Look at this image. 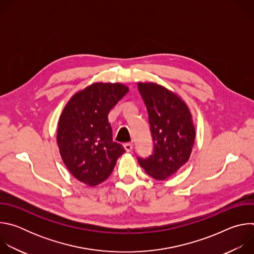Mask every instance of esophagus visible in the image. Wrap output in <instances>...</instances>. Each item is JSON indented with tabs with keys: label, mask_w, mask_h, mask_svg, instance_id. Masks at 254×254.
I'll use <instances>...</instances> for the list:
<instances>
[{
	"label": "esophagus",
	"mask_w": 254,
	"mask_h": 254,
	"mask_svg": "<svg viewBox=\"0 0 254 254\" xmlns=\"http://www.w3.org/2000/svg\"><path fill=\"white\" fill-rule=\"evenodd\" d=\"M124 147L126 149L127 152H131L132 151V148H133V143L132 142H126L124 144Z\"/></svg>",
	"instance_id": "34e87169"
}]
</instances>
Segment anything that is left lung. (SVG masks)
<instances>
[{
  "mask_svg": "<svg viewBox=\"0 0 254 254\" xmlns=\"http://www.w3.org/2000/svg\"><path fill=\"white\" fill-rule=\"evenodd\" d=\"M147 106L154 141L153 154L139 158V166L156 180L174 175L190 158L195 127L186 103L176 93L156 83L137 84Z\"/></svg>",
  "mask_w": 254,
  "mask_h": 254,
  "instance_id": "8db88e82",
  "label": "left lung"
}]
</instances>
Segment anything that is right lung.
<instances>
[{"label":"right lung","mask_w":254,"mask_h":254,"mask_svg":"<svg viewBox=\"0 0 254 254\" xmlns=\"http://www.w3.org/2000/svg\"><path fill=\"white\" fill-rule=\"evenodd\" d=\"M127 91L121 83H93L72 96L60 116L57 143L61 158L72 176L90 187L110 177L126 152L113 140L107 116Z\"/></svg>","instance_id":"1"}]
</instances>
